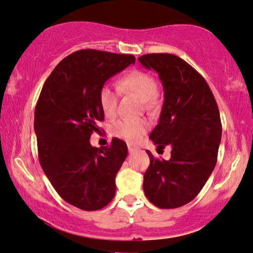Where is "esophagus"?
Instances as JSON below:
<instances>
[{"mask_svg":"<svg viewBox=\"0 0 253 253\" xmlns=\"http://www.w3.org/2000/svg\"><path fill=\"white\" fill-rule=\"evenodd\" d=\"M127 149H129V153H133L137 151V149H139V147H137V146H134L132 144H127Z\"/></svg>","mask_w":253,"mask_h":253,"instance_id":"1","label":"esophagus"}]
</instances>
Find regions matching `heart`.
<instances>
[{"label":"heart","instance_id":"heart-1","mask_svg":"<svg viewBox=\"0 0 253 253\" xmlns=\"http://www.w3.org/2000/svg\"><path fill=\"white\" fill-rule=\"evenodd\" d=\"M119 85L126 92H130L144 102H152L157 94L159 86L152 75L141 71H132L120 80ZM119 94L109 84H104L98 92V104L101 112L107 118H113L116 113ZM149 124L146 120H120L112 126V134L129 142H138L148 130Z\"/></svg>","mask_w":253,"mask_h":253}]
</instances>
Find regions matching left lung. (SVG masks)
<instances>
[{"label": "left lung", "instance_id": "1", "mask_svg": "<svg viewBox=\"0 0 253 253\" xmlns=\"http://www.w3.org/2000/svg\"><path fill=\"white\" fill-rule=\"evenodd\" d=\"M154 69L163 84L159 124L149 138L157 148L171 146V159L151 160L144 174L145 195L154 206L174 209L195 199L213 171L221 141L220 114L203 76L174 54L148 53L138 58Z\"/></svg>", "mask_w": 253, "mask_h": 253}]
</instances>
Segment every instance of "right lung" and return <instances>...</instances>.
<instances>
[{"mask_svg": "<svg viewBox=\"0 0 253 253\" xmlns=\"http://www.w3.org/2000/svg\"><path fill=\"white\" fill-rule=\"evenodd\" d=\"M134 61L132 54L76 51L54 67L40 93L34 118L40 163L61 199L82 210H99L115 195L126 144L114 138L109 147L97 148L90 137L104 121L99 89Z\"/></svg>", "mask_w": 253, "mask_h": 253, "instance_id": "right-lung-1", "label": "right lung"}]
</instances>
